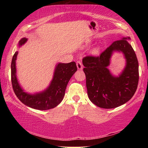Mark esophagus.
I'll return each mask as SVG.
<instances>
[{"mask_svg": "<svg viewBox=\"0 0 148 148\" xmlns=\"http://www.w3.org/2000/svg\"><path fill=\"white\" fill-rule=\"evenodd\" d=\"M76 66H77V68L78 70H82L83 69V65H82V62L80 61H77L76 62Z\"/></svg>", "mask_w": 148, "mask_h": 148, "instance_id": "1", "label": "esophagus"}]
</instances>
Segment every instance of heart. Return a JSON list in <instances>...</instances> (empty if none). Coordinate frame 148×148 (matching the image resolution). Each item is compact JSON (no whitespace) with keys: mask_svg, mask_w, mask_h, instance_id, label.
<instances>
[{"mask_svg":"<svg viewBox=\"0 0 148 148\" xmlns=\"http://www.w3.org/2000/svg\"><path fill=\"white\" fill-rule=\"evenodd\" d=\"M88 45L89 44H87V46H88ZM102 49V46H97L96 47H93V48L91 50L90 53H91V55H92V56H99L100 53H101Z\"/></svg>","mask_w":148,"mask_h":148,"instance_id":"1","label":"heart"}]
</instances>
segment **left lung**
<instances>
[{
  "instance_id": "8db88e82",
  "label": "left lung",
  "mask_w": 148,
  "mask_h": 148,
  "mask_svg": "<svg viewBox=\"0 0 148 148\" xmlns=\"http://www.w3.org/2000/svg\"><path fill=\"white\" fill-rule=\"evenodd\" d=\"M130 37L114 42L99 57L88 56L82 60L86 76L87 95L90 101L102 108H115L124 104L136 92L138 84V62ZM115 52L122 53L125 66L118 76L108 69Z\"/></svg>"
}]
</instances>
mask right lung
<instances>
[{"instance_id": "obj_1", "label": "right lung", "mask_w": 148, "mask_h": 148, "mask_svg": "<svg viewBox=\"0 0 148 148\" xmlns=\"http://www.w3.org/2000/svg\"><path fill=\"white\" fill-rule=\"evenodd\" d=\"M27 40L26 38L20 40L18 43L19 47L25 44ZM17 55L18 51L14 53L11 63L12 87L17 98L27 106L35 110H47L56 107L63 99L67 84L71 77L77 71L75 62L57 63L54 69L53 78L49 86L43 91L31 93L23 89L17 79L16 69Z\"/></svg>"}]
</instances>
